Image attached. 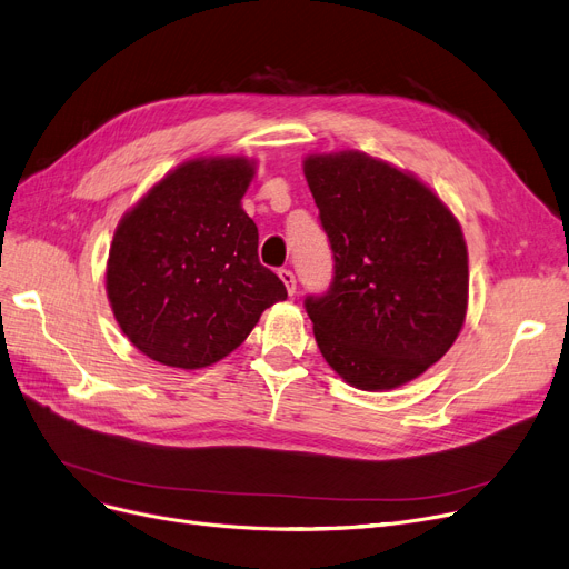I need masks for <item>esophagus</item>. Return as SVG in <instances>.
Wrapping results in <instances>:
<instances>
[{
  "label": "esophagus",
  "instance_id": "obj_1",
  "mask_svg": "<svg viewBox=\"0 0 569 569\" xmlns=\"http://www.w3.org/2000/svg\"><path fill=\"white\" fill-rule=\"evenodd\" d=\"M279 279L283 281L288 295H292V292H295V274H292V271H290V269H281V271H279Z\"/></svg>",
  "mask_w": 569,
  "mask_h": 569
}]
</instances>
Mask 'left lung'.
Returning a JSON list of instances; mask_svg holds the SVG:
<instances>
[{
  "instance_id": "obj_1",
  "label": "left lung",
  "mask_w": 569,
  "mask_h": 569,
  "mask_svg": "<svg viewBox=\"0 0 569 569\" xmlns=\"http://www.w3.org/2000/svg\"><path fill=\"white\" fill-rule=\"evenodd\" d=\"M302 167L335 253L332 288L307 300L318 349L353 388H400L465 326L462 228L428 183L386 160L341 148Z\"/></svg>"
}]
</instances>
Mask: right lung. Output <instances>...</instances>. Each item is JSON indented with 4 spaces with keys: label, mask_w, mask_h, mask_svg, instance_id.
<instances>
[{
    "label": "right lung",
    "mask_w": 569,
    "mask_h": 569,
    "mask_svg": "<svg viewBox=\"0 0 569 569\" xmlns=\"http://www.w3.org/2000/svg\"><path fill=\"white\" fill-rule=\"evenodd\" d=\"M256 169L243 156L190 158L118 220L107 298L143 356L177 369L209 367L288 298L260 264L258 228L241 209Z\"/></svg>",
    "instance_id": "add662e5"
}]
</instances>
